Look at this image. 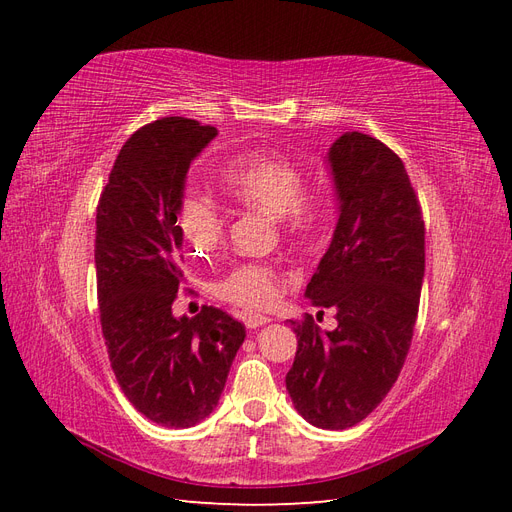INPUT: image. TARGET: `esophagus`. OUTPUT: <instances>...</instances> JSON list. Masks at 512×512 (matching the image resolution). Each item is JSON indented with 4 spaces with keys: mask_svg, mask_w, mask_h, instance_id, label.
Masks as SVG:
<instances>
[{
    "mask_svg": "<svg viewBox=\"0 0 512 512\" xmlns=\"http://www.w3.org/2000/svg\"><path fill=\"white\" fill-rule=\"evenodd\" d=\"M243 322H245L247 329H258V327H262V324L271 322V318L269 316H262V314H247L243 318Z\"/></svg>",
    "mask_w": 512,
    "mask_h": 512,
    "instance_id": "obj_1",
    "label": "esophagus"
}]
</instances>
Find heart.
Listing matches in <instances>:
<instances>
[{
	"instance_id": "1",
	"label": "heart",
	"mask_w": 512,
	"mask_h": 512,
	"mask_svg": "<svg viewBox=\"0 0 512 512\" xmlns=\"http://www.w3.org/2000/svg\"><path fill=\"white\" fill-rule=\"evenodd\" d=\"M307 173L280 153H250L224 175V190L243 207L275 215L290 239H305L327 226L333 198L322 185H305ZM181 235L198 254L213 252L224 239L226 218L205 196H188L179 213ZM282 292V275L269 262H241L215 284V294L243 309L271 307Z\"/></svg>"
}]
</instances>
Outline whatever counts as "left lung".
<instances>
[{"mask_svg": "<svg viewBox=\"0 0 512 512\" xmlns=\"http://www.w3.org/2000/svg\"><path fill=\"white\" fill-rule=\"evenodd\" d=\"M339 198L333 241L305 297L337 327L290 320L299 346L286 374L294 408L348 429L378 408L408 356L425 275V222L410 177L378 138L346 132L329 149Z\"/></svg>", "mask_w": 512, "mask_h": 512, "instance_id": "left-lung-1", "label": "left lung"}]
</instances>
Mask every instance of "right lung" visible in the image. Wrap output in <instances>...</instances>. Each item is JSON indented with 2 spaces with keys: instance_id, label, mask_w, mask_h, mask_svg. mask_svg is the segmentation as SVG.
<instances>
[{
  "instance_id": "right-lung-1",
  "label": "right lung",
  "mask_w": 512,
  "mask_h": 512,
  "mask_svg": "<svg viewBox=\"0 0 512 512\" xmlns=\"http://www.w3.org/2000/svg\"><path fill=\"white\" fill-rule=\"evenodd\" d=\"M218 130L164 117L138 128L108 175L96 215V280L104 344L130 404L170 429L218 406L245 327L205 305L175 318L183 284L179 209L192 160Z\"/></svg>"
}]
</instances>
